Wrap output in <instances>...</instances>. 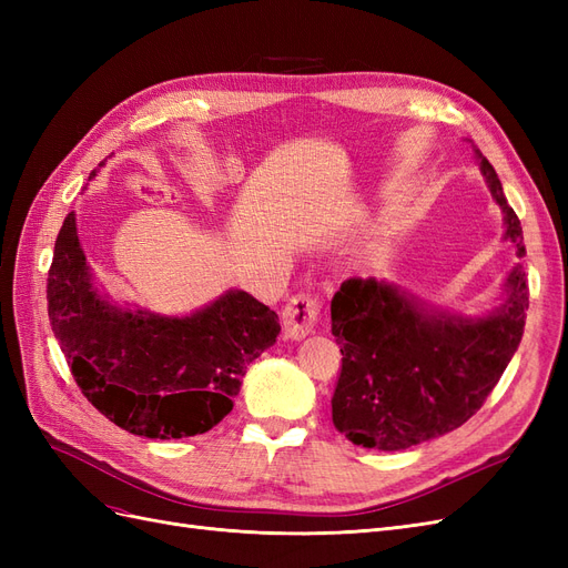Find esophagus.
Masks as SVG:
<instances>
[{"instance_id":"34e87169","label":"esophagus","mask_w":568,"mask_h":568,"mask_svg":"<svg viewBox=\"0 0 568 568\" xmlns=\"http://www.w3.org/2000/svg\"><path fill=\"white\" fill-rule=\"evenodd\" d=\"M320 315V301L311 294H298L284 307V332L288 338L301 341L313 334Z\"/></svg>"}]
</instances>
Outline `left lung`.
Segmentation results:
<instances>
[{
  "mask_svg": "<svg viewBox=\"0 0 568 568\" xmlns=\"http://www.w3.org/2000/svg\"><path fill=\"white\" fill-rule=\"evenodd\" d=\"M474 156L505 213V239L524 257L521 222L488 159ZM503 303L486 315L436 307L386 280H346L332 298V334L341 376L332 398L336 432L382 453L455 432L488 398L517 353L528 280L517 263L503 284Z\"/></svg>",
  "mask_w": 568,
  "mask_h": 568,
  "instance_id": "obj_1",
  "label": "left lung"
}]
</instances>
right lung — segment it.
<instances>
[{"mask_svg":"<svg viewBox=\"0 0 568 568\" xmlns=\"http://www.w3.org/2000/svg\"><path fill=\"white\" fill-rule=\"evenodd\" d=\"M47 301L84 398L125 432L161 440L205 434L225 419L246 367L282 329L277 313L242 288L182 317L113 303L94 284L75 213L57 236Z\"/></svg>","mask_w":568,"mask_h":568,"instance_id":"add662e5","label":"right lung"}]
</instances>
